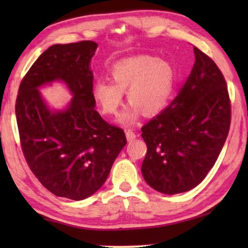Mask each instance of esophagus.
Instances as JSON below:
<instances>
[{
  "label": "esophagus",
  "mask_w": 248,
  "mask_h": 248,
  "mask_svg": "<svg viewBox=\"0 0 248 248\" xmlns=\"http://www.w3.org/2000/svg\"><path fill=\"white\" fill-rule=\"evenodd\" d=\"M125 137H127V140L128 141H132V140H134L137 138V134L134 133L132 130L128 129L127 131H125Z\"/></svg>",
  "instance_id": "1"
}]
</instances>
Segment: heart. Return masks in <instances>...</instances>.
Returning a JSON list of instances; mask_svg holds the SVG:
<instances>
[{"mask_svg":"<svg viewBox=\"0 0 248 248\" xmlns=\"http://www.w3.org/2000/svg\"><path fill=\"white\" fill-rule=\"evenodd\" d=\"M111 82L98 79L93 86L95 102L104 115L114 116L127 92L131 105L120 116L130 124L142 114L154 116L166 106L175 83V70L169 61L150 56L129 58L117 62L109 71Z\"/></svg>","mask_w":248,"mask_h":248,"instance_id":"b5f03b06","label":"heart"}]
</instances>
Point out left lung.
Listing matches in <instances>:
<instances>
[{
  "label": "left lung",
  "instance_id": "8db88e82",
  "mask_svg": "<svg viewBox=\"0 0 248 248\" xmlns=\"http://www.w3.org/2000/svg\"><path fill=\"white\" fill-rule=\"evenodd\" d=\"M195 64L177 96L142 127L148 146L142 174L166 195L192 189L215 165L228 138L231 100L216 62L194 47Z\"/></svg>",
  "mask_w": 248,
  "mask_h": 248
}]
</instances>
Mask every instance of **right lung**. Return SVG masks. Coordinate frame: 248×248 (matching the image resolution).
<instances>
[{
  "instance_id": "obj_1",
  "label": "right lung",
  "mask_w": 248,
  "mask_h": 248,
  "mask_svg": "<svg viewBox=\"0 0 248 248\" xmlns=\"http://www.w3.org/2000/svg\"><path fill=\"white\" fill-rule=\"evenodd\" d=\"M84 40L53 45L20 82L15 104L24 157L45 188L58 197L85 199L97 191L127 144L124 131L95 110L90 61L97 48ZM61 79L75 97L66 111L51 113L36 90Z\"/></svg>"
}]
</instances>
